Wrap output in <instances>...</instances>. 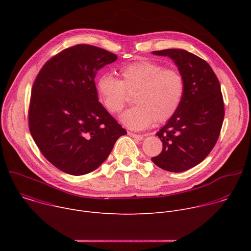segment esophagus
Listing matches in <instances>:
<instances>
[{"label":"esophagus","instance_id":"1","mask_svg":"<svg viewBox=\"0 0 251 251\" xmlns=\"http://www.w3.org/2000/svg\"><path fill=\"white\" fill-rule=\"evenodd\" d=\"M128 135L130 136V137H132V138H134V139H136V140H143V138H144V136L143 135H138V134H135V133H132V132H128Z\"/></svg>","mask_w":251,"mask_h":251}]
</instances>
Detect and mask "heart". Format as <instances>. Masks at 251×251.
I'll return each instance as SVG.
<instances>
[{
  "instance_id": "heart-1",
  "label": "heart",
  "mask_w": 251,
  "mask_h": 251,
  "mask_svg": "<svg viewBox=\"0 0 251 251\" xmlns=\"http://www.w3.org/2000/svg\"><path fill=\"white\" fill-rule=\"evenodd\" d=\"M120 79L104 75L96 88L99 99L110 114L119 113L128 94L136 104L121 115L122 123L132 130H142L153 121L166 122L180 107L185 94V79L180 71L165 68L152 60H138L118 69Z\"/></svg>"
}]
</instances>
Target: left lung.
Listing matches in <instances>:
<instances>
[{
  "instance_id": "8db88e82",
  "label": "left lung",
  "mask_w": 251,
  "mask_h": 251,
  "mask_svg": "<svg viewBox=\"0 0 251 251\" xmlns=\"http://www.w3.org/2000/svg\"><path fill=\"white\" fill-rule=\"evenodd\" d=\"M153 53L171 57L185 79L180 107L157 133L163 150L152 158L161 169L180 173L202 162L216 145L225 117L224 98L216 74L202 58L176 49Z\"/></svg>"
}]
</instances>
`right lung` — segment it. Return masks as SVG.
Listing matches in <instances>:
<instances>
[{
  "instance_id": "add662e5",
  "label": "right lung",
  "mask_w": 251,
  "mask_h": 251,
  "mask_svg": "<svg viewBox=\"0 0 251 251\" xmlns=\"http://www.w3.org/2000/svg\"><path fill=\"white\" fill-rule=\"evenodd\" d=\"M117 59L80 44L49 59L34 79L29 132L44 157L58 170L81 176L96 170L126 130L98 101L97 70Z\"/></svg>"
}]
</instances>
